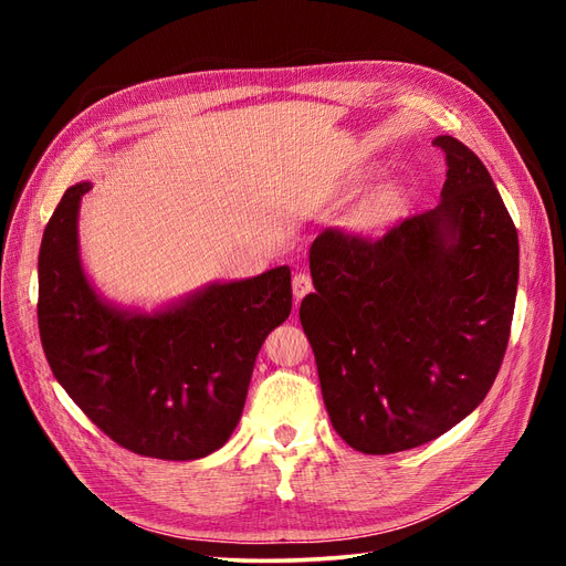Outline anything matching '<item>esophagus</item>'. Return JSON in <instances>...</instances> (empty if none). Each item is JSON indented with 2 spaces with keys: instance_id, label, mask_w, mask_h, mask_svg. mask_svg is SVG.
I'll use <instances>...</instances> for the list:
<instances>
[{
  "instance_id": "34e87169",
  "label": "esophagus",
  "mask_w": 566,
  "mask_h": 566,
  "mask_svg": "<svg viewBox=\"0 0 566 566\" xmlns=\"http://www.w3.org/2000/svg\"><path fill=\"white\" fill-rule=\"evenodd\" d=\"M312 290H314V283H312V276H310V273H304V271L295 273V279H293V293H295V304H300V300H302L304 295H310Z\"/></svg>"
}]
</instances>
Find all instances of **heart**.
<instances>
[{
	"label": "heart",
	"mask_w": 566,
	"mask_h": 566,
	"mask_svg": "<svg viewBox=\"0 0 566 566\" xmlns=\"http://www.w3.org/2000/svg\"><path fill=\"white\" fill-rule=\"evenodd\" d=\"M399 212V198L394 191H382L368 200L354 217V227L361 231H378L387 227L389 221Z\"/></svg>",
	"instance_id": "b5f03b06"
}]
</instances>
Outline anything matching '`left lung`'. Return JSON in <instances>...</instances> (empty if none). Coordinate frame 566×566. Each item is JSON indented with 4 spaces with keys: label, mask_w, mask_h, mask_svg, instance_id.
<instances>
[{
    "label": "left lung",
    "mask_w": 566,
    "mask_h": 566,
    "mask_svg": "<svg viewBox=\"0 0 566 566\" xmlns=\"http://www.w3.org/2000/svg\"><path fill=\"white\" fill-rule=\"evenodd\" d=\"M434 210L382 235L323 231L300 306L323 403L352 449L387 455L449 432L501 370L520 279L517 229L489 169L437 136Z\"/></svg>",
    "instance_id": "1"
}]
</instances>
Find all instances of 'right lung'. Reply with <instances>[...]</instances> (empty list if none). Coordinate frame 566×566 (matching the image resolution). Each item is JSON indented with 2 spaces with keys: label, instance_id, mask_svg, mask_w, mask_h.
Here are the masks:
<instances>
[{
  "label": "right lung",
  "instance_id": "add662e5",
  "mask_svg": "<svg viewBox=\"0 0 566 566\" xmlns=\"http://www.w3.org/2000/svg\"><path fill=\"white\" fill-rule=\"evenodd\" d=\"M92 188H67L40 248V337L54 378L117 447L196 460L241 420L254 358L293 310L290 269L214 283L156 314L96 295L80 264L77 210Z\"/></svg>",
  "mask_w": 566,
  "mask_h": 566
}]
</instances>
